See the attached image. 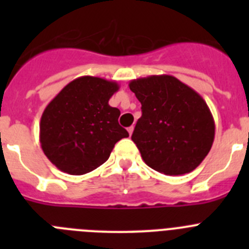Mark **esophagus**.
<instances>
[{
    "mask_svg": "<svg viewBox=\"0 0 249 249\" xmlns=\"http://www.w3.org/2000/svg\"><path fill=\"white\" fill-rule=\"evenodd\" d=\"M133 129H135V127L133 126H131V127H128V129H127V131H128V133H129V136L132 135V133H133Z\"/></svg>",
    "mask_w": 249,
    "mask_h": 249,
    "instance_id": "34e87169",
    "label": "esophagus"
}]
</instances>
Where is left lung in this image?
<instances>
[{
    "label": "left lung",
    "instance_id": "8db88e82",
    "mask_svg": "<svg viewBox=\"0 0 249 249\" xmlns=\"http://www.w3.org/2000/svg\"><path fill=\"white\" fill-rule=\"evenodd\" d=\"M129 89L142 105L132 141L144 163L167 176L197 168L214 140V120L206 101L169 74L132 80Z\"/></svg>",
    "mask_w": 249,
    "mask_h": 249
}]
</instances>
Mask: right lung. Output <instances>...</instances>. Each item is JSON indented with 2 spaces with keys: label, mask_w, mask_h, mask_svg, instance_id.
Returning <instances> with one entry per match:
<instances>
[{
  "label": "right lung",
  "mask_w": 249,
  "mask_h": 249,
  "mask_svg": "<svg viewBox=\"0 0 249 249\" xmlns=\"http://www.w3.org/2000/svg\"><path fill=\"white\" fill-rule=\"evenodd\" d=\"M118 89L114 81L82 76L48 103L39 122V142L59 171L91 172L108 160L118 141L128 137L118 123L120 109L108 105Z\"/></svg>",
  "instance_id": "1"
}]
</instances>
